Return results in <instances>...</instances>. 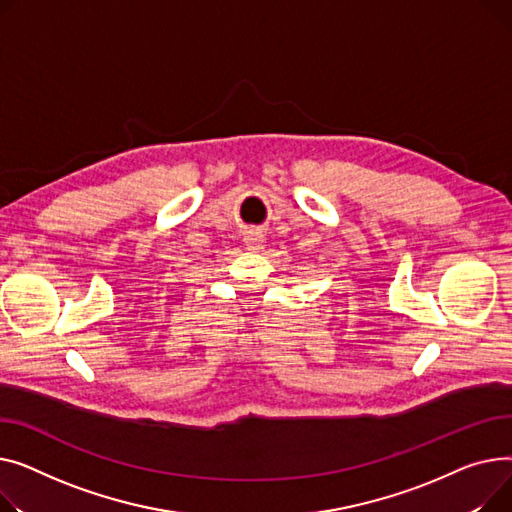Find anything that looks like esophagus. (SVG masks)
I'll return each mask as SVG.
<instances>
[{"label":"esophagus","mask_w":512,"mask_h":512,"mask_svg":"<svg viewBox=\"0 0 512 512\" xmlns=\"http://www.w3.org/2000/svg\"><path fill=\"white\" fill-rule=\"evenodd\" d=\"M262 244H264V237H262V235L254 233V235H250V237H248V248H252V250H260V248H262Z\"/></svg>","instance_id":"34e87169"}]
</instances>
